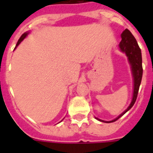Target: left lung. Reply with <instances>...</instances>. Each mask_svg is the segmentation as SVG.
<instances>
[{"label":"left lung","instance_id":"obj_1","mask_svg":"<svg viewBox=\"0 0 153 153\" xmlns=\"http://www.w3.org/2000/svg\"><path fill=\"white\" fill-rule=\"evenodd\" d=\"M121 41L119 44V49H120V51L121 52L125 53L127 58H128V63L130 65L132 76H133V98H132V101H131L130 104L128 106V108L114 120L106 121L101 120L98 117H95L97 120H98L99 121H102V122H107V123L114 122V121H117V119L120 118L121 117L123 116L126 112L128 111L133 107L136 100H137L138 91H139V87H140L141 79H142L143 69L141 51H140V48L138 46V44L137 40H136L135 37L133 36L130 31L128 29H126L121 33Z\"/></svg>","mask_w":153,"mask_h":153}]
</instances>
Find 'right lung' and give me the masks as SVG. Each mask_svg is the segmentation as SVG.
Returning a JSON list of instances; mask_svg holds the SVG:
<instances>
[{"label": "right lung", "mask_w": 153, "mask_h": 153, "mask_svg": "<svg viewBox=\"0 0 153 153\" xmlns=\"http://www.w3.org/2000/svg\"><path fill=\"white\" fill-rule=\"evenodd\" d=\"M29 33H30L29 32H25V33H24V34H23L22 36H20V39H19V40H18L17 44H16V45L15 49L16 48H17V46H19V44H20V43H21V42H22L23 40H24V39H25V38L27 37V36L28 34H29ZM15 49H14V50H15Z\"/></svg>", "instance_id": "right-lung-1"}]
</instances>
